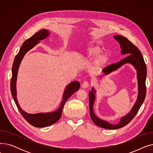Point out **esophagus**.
I'll list each match as a JSON object with an SVG mask.
<instances>
[{"instance_id":"obj_1","label":"esophagus","mask_w":153,"mask_h":153,"mask_svg":"<svg viewBox=\"0 0 153 153\" xmlns=\"http://www.w3.org/2000/svg\"><path fill=\"white\" fill-rule=\"evenodd\" d=\"M89 84L88 82L87 81H85L84 82H83V84H82V87L83 88V89H86V88H87L88 87H89Z\"/></svg>"}]
</instances>
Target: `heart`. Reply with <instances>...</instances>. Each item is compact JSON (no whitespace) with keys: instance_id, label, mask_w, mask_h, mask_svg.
<instances>
[{"instance_id":"heart-1","label":"heart","mask_w":153,"mask_h":153,"mask_svg":"<svg viewBox=\"0 0 153 153\" xmlns=\"http://www.w3.org/2000/svg\"><path fill=\"white\" fill-rule=\"evenodd\" d=\"M101 51L100 48L97 46H91L87 49L85 51V56L88 59H92L96 57ZM107 61V58L105 54H99L96 58V64L100 66L105 64Z\"/></svg>"}]
</instances>
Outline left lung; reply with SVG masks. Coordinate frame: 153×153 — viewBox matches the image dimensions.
<instances>
[{
	"instance_id": "8db88e82",
	"label": "left lung",
	"mask_w": 153,
	"mask_h": 153,
	"mask_svg": "<svg viewBox=\"0 0 153 153\" xmlns=\"http://www.w3.org/2000/svg\"><path fill=\"white\" fill-rule=\"evenodd\" d=\"M114 38L120 45L122 54H127L128 56L120 62L111 64V65L104 68L102 72H103V74L107 75L111 73V72L119 69L126 63L132 64L136 70V74H137L138 93L137 100L135 102L130 111L125 116L122 117L118 123L114 125L111 124L108 122L105 121V120L100 119L94 114L93 107L95 100V94L96 93V91L93 87L92 88V91H90L89 93V108L91 119L96 125L109 130L118 129V128H122L129 123L135 117L136 114L138 113L144 99H145L146 94V79L147 75V69L145 62L144 61L143 56H142L140 51L138 49L137 47L124 36L115 35Z\"/></svg>"
}]
</instances>
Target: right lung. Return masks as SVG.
I'll use <instances>...</instances> for the list:
<instances>
[{
  "instance_id": "1",
  "label": "right lung",
  "mask_w": 153,
  "mask_h": 153,
  "mask_svg": "<svg viewBox=\"0 0 153 153\" xmlns=\"http://www.w3.org/2000/svg\"><path fill=\"white\" fill-rule=\"evenodd\" d=\"M49 31L46 29H43L35 33V35H33L31 38L27 39L23 43L19 53L15 56L12 69V76L10 82V91L16 105H17L23 117L27 120V122H28L32 126L38 128L48 126L57 122L61 116L62 108L66 102L72 94L79 90L80 87V83L78 81H73L67 85L64 91L62 102L60 103L59 107L56 111L53 112L30 114L23 111L20 107L17 98L16 82H17V73L21 61L23 58L24 56L29 50L32 49L38 43H39V41L46 38L49 36Z\"/></svg>"
}]
</instances>
